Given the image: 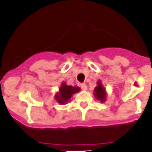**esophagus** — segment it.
I'll return each instance as SVG.
<instances>
[{
    "label": "esophagus",
    "mask_w": 152,
    "mask_h": 152,
    "mask_svg": "<svg viewBox=\"0 0 152 152\" xmlns=\"http://www.w3.org/2000/svg\"><path fill=\"white\" fill-rule=\"evenodd\" d=\"M80 86H81V88H82L83 91H86L87 88H87V85H85V84H81Z\"/></svg>",
    "instance_id": "34e87169"
}]
</instances>
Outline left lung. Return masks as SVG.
I'll return each mask as SVG.
<instances>
[{
	"mask_svg": "<svg viewBox=\"0 0 152 152\" xmlns=\"http://www.w3.org/2000/svg\"><path fill=\"white\" fill-rule=\"evenodd\" d=\"M96 84V87L94 90V96H95L96 99L99 100L101 102H104L106 101V97H107V93H106L105 88H104L103 85L102 84L101 80H99Z\"/></svg>",
	"mask_w": 152,
	"mask_h": 152,
	"instance_id": "8db88e82",
	"label": "left lung"
}]
</instances>
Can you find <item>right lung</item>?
Wrapping results in <instances>:
<instances>
[{"instance_id": "right-lung-1", "label": "right lung", "mask_w": 152, "mask_h": 152, "mask_svg": "<svg viewBox=\"0 0 152 152\" xmlns=\"http://www.w3.org/2000/svg\"><path fill=\"white\" fill-rule=\"evenodd\" d=\"M81 88L79 87L67 85L66 82H63L60 85L58 91L56 94L55 99L59 104H65L70 101V99L73 94L79 92Z\"/></svg>"}]
</instances>
